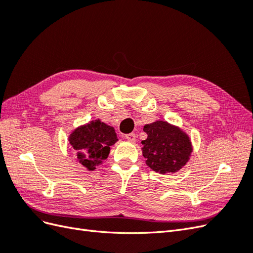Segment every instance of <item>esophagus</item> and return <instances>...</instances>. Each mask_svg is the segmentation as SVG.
Segmentation results:
<instances>
[{
    "mask_svg": "<svg viewBox=\"0 0 253 253\" xmlns=\"http://www.w3.org/2000/svg\"><path fill=\"white\" fill-rule=\"evenodd\" d=\"M126 139L131 141V142H134L136 140V135L134 133H131V134H126Z\"/></svg>",
    "mask_w": 253,
    "mask_h": 253,
    "instance_id": "1",
    "label": "esophagus"
}]
</instances>
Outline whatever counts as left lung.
<instances>
[{
	"label": "left lung",
	"mask_w": 253,
	"mask_h": 253,
	"mask_svg": "<svg viewBox=\"0 0 253 253\" xmlns=\"http://www.w3.org/2000/svg\"><path fill=\"white\" fill-rule=\"evenodd\" d=\"M148 134L142 140V155L153 171L160 174L179 171L190 159L192 143L178 126L158 120L143 126Z\"/></svg>",
	"instance_id": "8db88e82"
}]
</instances>
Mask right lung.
I'll list each match as a JSON object with an SVG mask.
<instances>
[{"label":"right lung","instance_id":"right-lung-1","mask_svg":"<svg viewBox=\"0 0 253 253\" xmlns=\"http://www.w3.org/2000/svg\"><path fill=\"white\" fill-rule=\"evenodd\" d=\"M68 141L76 150L77 162L87 170L94 171L102 160L108 158L111 145L118 138L113 126L97 119L75 128L68 136Z\"/></svg>","mask_w":253,"mask_h":253}]
</instances>
